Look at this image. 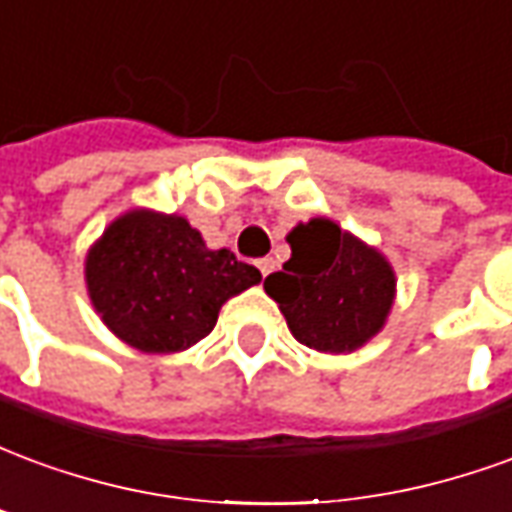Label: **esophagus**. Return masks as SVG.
<instances>
[{"mask_svg": "<svg viewBox=\"0 0 512 512\" xmlns=\"http://www.w3.org/2000/svg\"><path fill=\"white\" fill-rule=\"evenodd\" d=\"M257 268H260V274H263V277H268V274L277 268V260H274V257H263V260H257Z\"/></svg>", "mask_w": 512, "mask_h": 512, "instance_id": "1", "label": "esophagus"}]
</instances>
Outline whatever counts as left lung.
I'll list each match as a JSON object with an SVG mask.
<instances>
[{
  "instance_id": "obj_1",
  "label": "left lung",
  "mask_w": 512,
  "mask_h": 512,
  "mask_svg": "<svg viewBox=\"0 0 512 512\" xmlns=\"http://www.w3.org/2000/svg\"><path fill=\"white\" fill-rule=\"evenodd\" d=\"M290 260L263 288L290 334L321 354H354L386 326L397 296L392 263L376 246L315 216L288 233Z\"/></svg>"
}]
</instances>
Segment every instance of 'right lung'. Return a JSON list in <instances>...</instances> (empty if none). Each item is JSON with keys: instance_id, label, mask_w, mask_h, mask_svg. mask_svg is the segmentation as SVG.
<instances>
[{"instance_id": "right-lung-1", "label": "right lung", "mask_w": 512, "mask_h": 512, "mask_svg": "<svg viewBox=\"0 0 512 512\" xmlns=\"http://www.w3.org/2000/svg\"><path fill=\"white\" fill-rule=\"evenodd\" d=\"M230 249H211L186 216L131 208L84 257L93 310L142 354H180L216 326L224 301L260 282Z\"/></svg>"}]
</instances>
